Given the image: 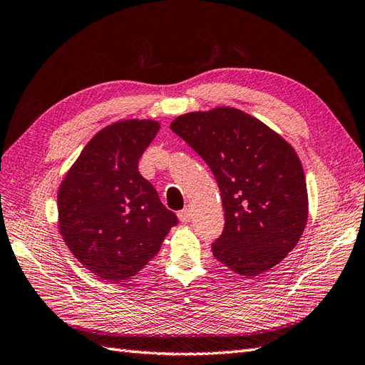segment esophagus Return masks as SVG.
I'll return each instance as SVG.
<instances>
[{
    "instance_id": "esophagus-1",
    "label": "esophagus",
    "mask_w": 365,
    "mask_h": 365,
    "mask_svg": "<svg viewBox=\"0 0 365 365\" xmlns=\"http://www.w3.org/2000/svg\"><path fill=\"white\" fill-rule=\"evenodd\" d=\"M177 215H179V220H180V222H190L191 218H192V211H191V207H190V206L183 207L182 211L177 212Z\"/></svg>"
}]
</instances>
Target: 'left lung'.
<instances>
[{
    "mask_svg": "<svg viewBox=\"0 0 365 365\" xmlns=\"http://www.w3.org/2000/svg\"><path fill=\"white\" fill-rule=\"evenodd\" d=\"M171 130L207 163L220 188L225 229L212 243L217 262L245 278L278 264L307 222L304 171L294 148L231 107L183 114Z\"/></svg>",
    "mask_w": 365,
    "mask_h": 365,
    "instance_id": "obj_1",
    "label": "left lung"
}]
</instances>
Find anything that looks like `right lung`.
<instances>
[{
    "instance_id": "1",
    "label": "right lung",
    "mask_w": 365,
    "mask_h": 365,
    "mask_svg": "<svg viewBox=\"0 0 365 365\" xmlns=\"http://www.w3.org/2000/svg\"><path fill=\"white\" fill-rule=\"evenodd\" d=\"M159 128V122L133 119L101 130L59 186L62 238L82 264L110 283L136 275L179 223L138 170Z\"/></svg>"
}]
</instances>
